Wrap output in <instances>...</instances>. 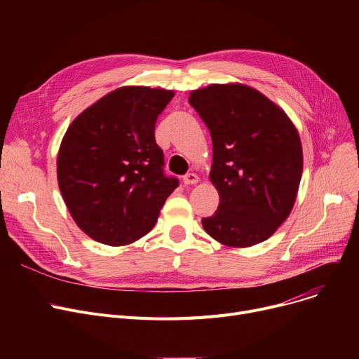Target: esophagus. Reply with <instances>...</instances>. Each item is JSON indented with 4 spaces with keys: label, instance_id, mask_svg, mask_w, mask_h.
<instances>
[{
    "label": "esophagus",
    "instance_id": "obj_1",
    "mask_svg": "<svg viewBox=\"0 0 359 359\" xmlns=\"http://www.w3.org/2000/svg\"><path fill=\"white\" fill-rule=\"evenodd\" d=\"M199 182V177L195 173H187L183 176V183L184 184H195Z\"/></svg>",
    "mask_w": 359,
    "mask_h": 359
}]
</instances>
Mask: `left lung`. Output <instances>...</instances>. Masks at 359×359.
<instances>
[{
    "instance_id": "1",
    "label": "left lung",
    "mask_w": 359,
    "mask_h": 359,
    "mask_svg": "<svg viewBox=\"0 0 359 359\" xmlns=\"http://www.w3.org/2000/svg\"><path fill=\"white\" fill-rule=\"evenodd\" d=\"M191 106L210 129V179L219 205L202 218L205 231L230 248L269 238L294 206L303 173V148L287 113L243 84L194 90Z\"/></svg>"
}]
</instances>
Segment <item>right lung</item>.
<instances>
[{
  "mask_svg": "<svg viewBox=\"0 0 359 359\" xmlns=\"http://www.w3.org/2000/svg\"><path fill=\"white\" fill-rule=\"evenodd\" d=\"M175 93L121 87L72 121L56 172L67 208L93 240L134 243L153 230L179 179L164 175L154 128Z\"/></svg>",
  "mask_w": 359,
  "mask_h": 359,
  "instance_id": "obj_1",
  "label": "right lung"
}]
</instances>
